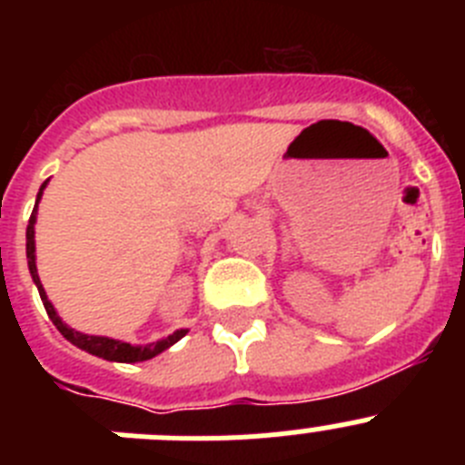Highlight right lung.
Returning a JSON list of instances; mask_svg holds the SVG:
<instances>
[{"label":"right lung","instance_id":"obj_1","mask_svg":"<svg viewBox=\"0 0 465 465\" xmlns=\"http://www.w3.org/2000/svg\"><path fill=\"white\" fill-rule=\"evenodd\" d=\"M48 182L41 183L39 188V195H36V204H39L41 200V193H44V188H46ZM36 204H35V212H32L30 216V225H27V265H30V274L32 279H35L36 289H39V295H41V302H44V307H46V314L48 319H51L53 323H55V328L60 332H63V338L69 340V342L74 344V347L84 349V351H88V354L93 356H100V359L104 361H116V363H137V361H149L153 359V356H158L160 351H165V349H170L172 344L179 342V340L186 335L188 331H176L172 332V335H167L165 340H158V342H151V344H130V342H121V340H111V338H100V335H85V332H79L74 331V328H69L67 323L57 316L55 307H53V302L48 300L46 291H44V286H41V279L39 274H36V256H35V223H36Z\"/></svg>","mask_w":465,"mask_h":465}]
</instances>
